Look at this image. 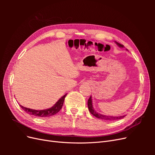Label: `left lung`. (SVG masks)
Here are the masks:
<instances>
[{"mask_svg": "<svg viewBox=\"0 0 155 155\" xmlns=\"http://www.w3.org/2000/svg\"><path fill=\"white\" fill-rule=\"evenodd\" d=\"M116 43L120 47H124V45H121L119 43H117L116 42ZM88 110L90 111L91 113L95 117L97 118H100L101 120H119V119H121L125 117V116H105L104 114H101L100 113H98V112H96L94 110V109H93V107H92V97L90 96L89 97V99L88 100Z\"/></svg>", "mask_w": 155, "mask_h": 155, "instance_id": "left-lung-1", "label": "left lung"}]
</instances>
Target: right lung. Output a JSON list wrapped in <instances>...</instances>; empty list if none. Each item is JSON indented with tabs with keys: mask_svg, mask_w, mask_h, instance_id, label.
Listing matches in <instances>:
<instances>
[{
	"mask_svg": "<svg viewBox=\"0 0 155 155\" xmlns=\"http://www.w3.org/2000/svg\"><path fill=\"white\" fill-rule=\"evenodd\" d=\"M66 96H67V94H64L63 97H61L53 107H51V108H49V109H47L37 110H34V109H29V108L25 107L21 105H20V107L28 114L34 115L37 117H43V118H45V117H50L55 114H57L58 112L61 109L64 101V98L66 97Z\"/></svg>",
	"mask_w": 155,
	"mask_h": 155,
	"instance_id": "right-lung-1",
	"label": "right lung"
}]
</instances>
